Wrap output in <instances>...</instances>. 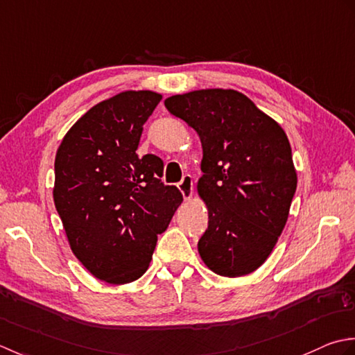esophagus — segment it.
I'll return each mask as SVG.
<instances>
[{
    "label": "esophagus",
    "mask_w": 355,
    "mask_h": 355,
    "mask_svg": "<svg viewBox=\"0 0 355 355\" xmlns=\"http://www.w3.org/2000/svg\"><path fill=\"white\" fill-rule=\"evenodd\" d=\"M179 190L182 193L185 200H190L193 196V178L191 176H184V179L179 182Z\"/></svg>",
    "instance_id": "esophagus-1"
}]
</instances>
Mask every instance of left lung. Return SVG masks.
I'll return each instance as SVG.
<instances>
[{"mask_svg":"<svg viewBox=\"0 0 355 355\" xmlns=\"http://www.w3.org/2000/svg\"><path fill=\"white\" fill-rule=\"evenodd\" d=\"M202 142L198 194L208 209L200 259L223 277L262 266L284 231L297 188L284 128L233 89H202L165 99Z\"/></svg>","mask_w":355,"mask_h":355,"instance_id":"left-lung-1","label":"left lung"}]
</instances>
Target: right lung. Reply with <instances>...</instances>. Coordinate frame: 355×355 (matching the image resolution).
I'll return each instance as SVG.
<instances>
[{"label": "right lung", "instance_id": "1", "mask_svg": "<svg viewBox=\"0 0 355 355\" xmlns=\"http://www.w3.org/2000/svg\"><path fill=\"white\" fill-rule=\"evenodd\" d=\"M161 93L125 90L84 113L58 147L53 202L70 250L105 284L125 285L147 271L157 234L182 204L161 182L164 162L136 153L142 125Z\"/></svg>", "mask_w": 355, "mask_h": 355}]
</instances>
